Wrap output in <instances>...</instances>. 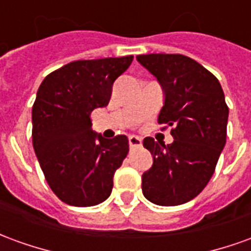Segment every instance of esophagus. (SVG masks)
<instances>
[{"mask_svg": "<svg viewBox=\"0 0 251 251\" xmlns=\"http://www.w3.org/2000/svg\"><path fill=\"white\" fill-rule=\"evenodd\" d=\"M129 145H130L131 149H133V148H140L142 145V140L140 137L130 136L129 137Z\"/></svg>", "mask_w": 251, "mask_h": 251, "instance_id": "1", "label": "esophagus"}]
</instances>
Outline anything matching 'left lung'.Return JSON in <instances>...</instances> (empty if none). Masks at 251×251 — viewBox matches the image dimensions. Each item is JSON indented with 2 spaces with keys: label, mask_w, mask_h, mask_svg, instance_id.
<instances>
[{
  "label": "left lung",
  "mask_w": 251,
  "mask_h": 251,
  "mask_svg": "<svg viewBox=\"0 0 251 251\" xmlns=\"http://www.w3.org/2000/svg\"><path fill=\"white\" fill-rule=\"evenodd\" d=\"M137 60L161 84L165 100L158 124L172 126L169 145L144 140L153 156L142 175V194L158 205L184 204L204 189L226 144L228 107L219 80L179 53L138 55Z\"/></svg>",
  "instance_id": "1"
}]
</instances>
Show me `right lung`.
I'll use <instances>...</instances> for the list:
<instances>
[{
	"label": "right lung",
	"mask_w": 251,
	"mask_h": 251,
	"mask_svg": "<svg viewBox=\"0 0 251 251\" xmlns=\"http://www.w3.org/2000/svg\"><path fill=\"white\" fill-rule=\"evenodd\" d=\"M131 62L130 55L68 63L47 75L37 90L32 142L50 188L67 204L97 205L111 194L129 140L97 134L91 113L109 104L113 83Z\"/></svg>",
	"instance_id": "add662e5"
}]
</instances>
